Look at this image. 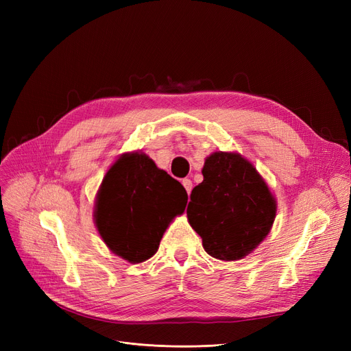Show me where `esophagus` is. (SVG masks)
I'll use <instances>...</instances> for the list:
<instances>
[{
	"instance_id": "esophagus-1",
	"label": "esophagus",
	"mask_w": 351,
	"mask_h": 351,
	"mask_svg": "<svg viewBox=\"0 0 351 351\" xmlns=\"http://www.w3.org/2000/svg\"><path fill=\"white\" fill-rule=\"evenodd\" d=\"M182 184H183V187L186 189L187 193L192 192V187H193L192 180H190V178H183V180H182Z\"/></svg>"
}]
</instances>
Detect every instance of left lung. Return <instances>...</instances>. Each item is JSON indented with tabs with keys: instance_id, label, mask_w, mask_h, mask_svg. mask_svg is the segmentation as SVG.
Returning a JSON list of instances; mask_svg holds the SVG:
<instances>
[{
	"instance_id": "left-lung-1",
	"label": "left lung",
	"mask_w": 351,
	"mask_h": 351,
	"mask_svg": "<svg viewBox=\"0 0 351 351\" xmlns=\"http://www.w3.org/2000/svg\"><path fill=\"white\" fill-rule=\"evenodd\" d=\"M204 182L190 195L187 218L212 258L239 261L268 236L275 199L253 165L239 154H212Z\"/></svg>"
}]
</instances>
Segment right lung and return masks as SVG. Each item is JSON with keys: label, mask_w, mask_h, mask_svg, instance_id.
I'll list each match as a JSON object with an SVG mask.
<instances>
[{"label": "right lung", "mask_w": 351, "mask_h": 351, "mask_svg": "<svg viewBox=\"0 0 351 351\" xmlns=\"http://www.w3.org/2000/svg\"><path fill=\"white\" fill-rule=\"evenodd\" d=\"M186 204V190L176 178L145 154H125L104 177L95 222L115 254L141 263L156 253L164 231Z\"/></svg>", "instance_id": "add662e5"}]
</instances>
